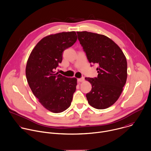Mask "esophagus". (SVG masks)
Masks as SVG:
<instances>
[{"instance_id": "esophagus-1", "label": "esophagus", "mask_w": 151, "mask_h": 151, "mask_svg": "<svg viewBox=\"0 0 151 151\" xmlns=\"http://www.w3.org/2000/svg\"><path fill=\"white\" fill-rule=\"evenodd\" d=\"M84 81H85L84 77H82V78H78V82H83Z\"/></svg>"}]
</instances>
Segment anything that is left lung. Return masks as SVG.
Returning <instances> with one entry per match:
<instances>
[{
  "mask_svg": "<svg viewBox=\"0 0 151 151\" xmlns=\"http://www.w3.org/2000/svg\"><path fill=\"white\" fill-rule=\"evenodd\" d=\"M76 32L89 62L98 65V76L85 78L92 85L91 91L86 95L88 103L96 109L109 108L119 99L126 82V58L119 45L107 36Z\"/></svg>",
  "mask_w": 151,
  "mask_h": 151,
  "instance_id": "left-lung-1",
  "label": "left lung"
}]
</instances>
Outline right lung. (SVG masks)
I'll return each mask as SVG.
<instances>
[{"label": "right lung", "mask_w": 151, "mask_h": 151, "mask_svg": "<svg viewBox=\"0 0 151 151\" xmlns=\"http://www.w3.org/2000/svg\"><path fill=\"white\" fill-rule=\"evenodd\" d=\"M75 31L51 34L35 46L26 66V77L33 94L47 110L55 113L68 109L76 91L77 79L55 71L62 63L63 52L76 41Z\"/></svg>", "instance_id": "right-lung-1"}]
</instances>
